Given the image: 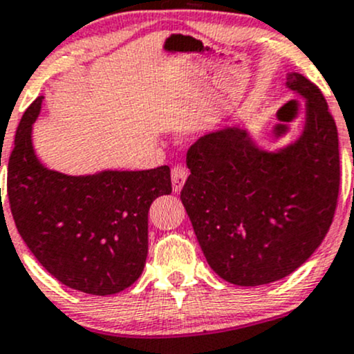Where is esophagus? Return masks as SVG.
Masks as SVG:
<instances>
[{
    "instance_id": "34e87169",
    "label": "esophagus",
    "mask_w": 354,
    "mask_h": 354,
    "mask_svg": "<svg viewBox=\"0 0 354 354\" xmlns=\"http://www.w3.org/2000/svg\"><path fill=\"white\" fill-rule=\"evenodd\" d=\"M187 169L182 165H176L172 169V187H174V192H180L182 187H184L185 180H187Z\"/></svg>"
}]
</instances>
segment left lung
I'll return each mask as SVG.
<instances>
[{
    "label": "left lung",
    "mask_w": 354,
    "mask_h": 354,
    "mask_svg": "<svg viewBox=\"0 0 354 354\" xmlns=\"http://www.w3.org/2000/svg\"><path fill=\"white\" fill-rule=\"evenodd\" d=\"M288 88L306 98L295 144L268 152L239 127L201 137L189 149L180 192L210 268L236 286H261L295 272L319 248L339 192L335 118L323 93L299 73Z\"/></svg>",
    "instance_id": "8db88e82"
}]
</instances>
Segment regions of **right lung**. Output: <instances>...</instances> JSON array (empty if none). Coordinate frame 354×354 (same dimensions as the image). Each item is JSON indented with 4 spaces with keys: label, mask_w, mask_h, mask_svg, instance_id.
Masks as SVG:
<instances>
[{
    "label": "right lung",
    "mask_w": 354,
    "mask_h": 354,
    "mask_svg": "<svg viewBox=\"0 0 354 354\" xmlns=\"http://www.w3.org/2000/svg\"><path fill=\"white\" fill-rule=\"evenodd\" d=\"M43 97L31 103L8 162V201L19 236L62 284L93 296L132 286L149 251V209L172 192L167 165L65 176L39 164L31 129Z\"/></svg>",
    "instance_id": "obj_1"
}]
</instances>
